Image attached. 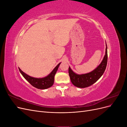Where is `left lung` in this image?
<instances>
[{
	"label": "left lung",
	"instance_id": "8db88e82",
	"mask_svg": "<svg viewBox=\"0 0 127 127\" xmlns=\"http://www.w3.org/2000/svg\"><path fill=\"white\" fill-rule=\"evenodd\" d=\"M107 45L106 43L105 53L101 64L91 72L84 74H77L69 67V75L71 82L74 86L79 88H85L93 85L101 78L104 72L106 67L107 61Z\"/></svg>",
	"mask_w": 127,
	"mask_h": 127
}]
</instances>
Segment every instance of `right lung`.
I'll list each match as a JSON object with an SVG mask.
<instances>
[{
  "label": "right lung",
  "instance_id": "obj_1",
  "mask_svg": "<svg viewBox=\"0 0 127 127\" xmlns=\"http://www.w3.org/2000/svg\"><path fill=\"white\" fill-rule=\"evenodd\" d=\"M61 63L58 64L57 66L53 69L50 74L43 78H35L25 74L19 68V70L24 78L31 85L38 89L45 90L51 87L54 83L55 76L58 70Z\"/></svg>",
  "mask_w": 127,
  "mask_h": 127
}]
</instances>
